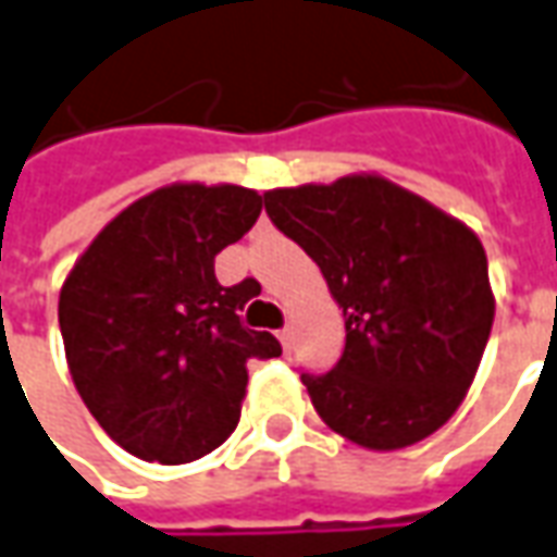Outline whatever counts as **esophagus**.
I'll return each mask as SVG.
<instances>
[{
  "label": "esophagus",
  "mask_w": 557,
  "mask_h": 557,
  "mask_svg": "<svg viewBox=\"0 0 557 557\" xmlns=\"http://www.w3.org/2000/svg\"><path fill=\"white\" fill-rule=\"evenodd\" d=\"M277 337H280V344H283V349L289 352V349H292V329H289V325H286V329H280Z\"/></svg>",
  "instance_id": "1"
}]
</instances>
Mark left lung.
I'll use <instances>...</instances> for the list:
<instances>
[{"mask_svg": "<svg viewBox=\"0 0 557 557\" xmlns=\"http://www.w3.org/2000/svg\"><path fill=\"white\" fill-rule=\"evenodd\" d=\"M280 232L344 310L332 371L301 383L322 422L373 453L425 441L461 407L495 322L476 232L383 174L265 193Z\"/></svg>", "mask_w": 557, "mask_h": 557, "instance_id": "obj_1", "label": "left lung"}]
</instances>
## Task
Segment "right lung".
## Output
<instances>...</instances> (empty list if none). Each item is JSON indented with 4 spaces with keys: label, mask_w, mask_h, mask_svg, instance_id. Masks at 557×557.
<instances>
[{
    "label": "right lung",
    "mask_w": 557,
    "mask_h": 557,
    "mask_svg": "<svg viewBox=\"0 0 557 557\" xmlns=\"http://www.w3.org/2000/svg\"><path fill=\"white\" fill-rule=\"evenodd\" d=\"M259 213L247 186H159L116 213L62 283L69 373L129 455L186 465L213 453L238 428L247 361L280 356L274 334L240 325L259 283L213 274Z\"/></svg>",
    "instance_id": "right-lung-1"
}]
</instances>
